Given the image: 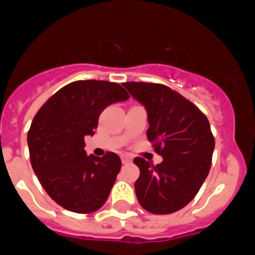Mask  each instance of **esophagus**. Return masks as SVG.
<instances>
[{"label":"esophagus","mask_w":255,"mask_h":255,"mask_svg":"<svg viewBox=\"0 0 255 255\" xmlns=\"http://www.w3.org/2000/svg\"><path fill=\"white\" fill-rule=\"evenodd\" d=\"M132 161V157L129 154H122V162L123 163H129Z\"/></svg>","instance_id":"34e87169"}]
</instances>
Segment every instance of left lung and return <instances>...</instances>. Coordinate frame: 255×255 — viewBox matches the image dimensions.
I'll use <instances>...</instances> for the list:
<instances>
[{
	"mask_svg": "<svg viewBox=\"0 0 255 255\" xmlns=\"http://www.w3.org/2000/svg\"><path fill=\"white\" fill-rule=\"evenodd\" d=\"M144 106L149 128L147 138L163 161L152 165L142 157L135 195L144 210L171 214L196 196L210 171L215 139L205 114L180 93L163 84L123 83Z\"/></svg>",
	"mask_w": 255,
	"mask_h": 255,
	"instance_id": "left-lung-1",
	"label": "left lung"
}]
</instances>
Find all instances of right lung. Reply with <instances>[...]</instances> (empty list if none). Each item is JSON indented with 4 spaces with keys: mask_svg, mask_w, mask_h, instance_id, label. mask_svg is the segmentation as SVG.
<instances>
[{
    "mask_svg": "<svg viewBox=\"0 0 255 255\" xmlns=\"http://www.w3.org/2000/svg\"><path fill=\"white\" fill-rule=\"evenodd\" d=\"M129 95L118 83L78 80L59 89L39 109L27 133L35 175L64 209L89 214L104 205L120 172V156H87L85 135H93L99 116Z\"/></svg>",
    "mask_w": 255,
    "mask_h": 255,
    "instance_id": "1",
    "label": "right lung"
}]
</instances>
